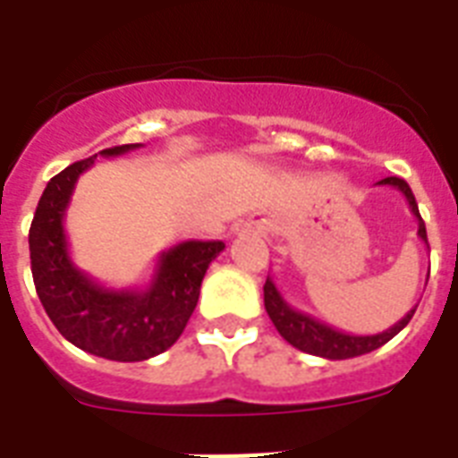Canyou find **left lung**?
<instances>
[{
    "instance_id": "obj_1",
    "label": "left lung",
    "mask_w": 458,
    "mask_h": 458,
    "mask_svg": "<svg viewBox=\"0 0 458 458\" xmlns=\"http://www.w3.org/2000/svg\"><path fill=\"white\" fill-rule=\"evenodd\" d=\"M377 185H390L404 194V199L409 201L411 214L416 216V221H419V237L428 244L426 223H423V218H420L419 204H416V197H413L409 182L392 175V178L380 180ZM264 306H266V311H268V316H271L276 330H278V333L283 335L293 347H297L300 352H306V354L330 359V361L354 359V356L369 354V352H373V349L383 347L385 342H390L394 335L402 333V330L409 326V320H411L413 311H416V309H411V311L406 313L404 318L397 320L394 326L383 330V333L352 335V333H344V330H337V327L333 326H327V323L313 318V316H309V313L297 311L294 306L287 304L285 297L280 294L278 285H276L271 278L266 280V285H264Z\"/></svg>"
}]
</instances>
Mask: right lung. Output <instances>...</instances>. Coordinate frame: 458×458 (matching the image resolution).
Instances as JSON below:
<instances>
[{
	"label": "right lung",
	"instance_id": "right-lung-1",
	"mask_svg": "<svg viewBox=\"0 0 458 458\" xmlns=\"http://www.w3.org/2000/svg\"><path fill=\"white\" fill-rule=\"evenodd\" d=\"M140 147L121 145L99 154L121 157ZM95 158L97 154L71 164L47 182L28 235L32 280L47 316L71 344L109 361H145L182 335L199 300L204 273L225 244L187 240L158 254L145 287L102 285L73 264L64 228L75 182Z\"/></svg>",
	"mask_w": 458,
	"mask_h": 458
}]
</instances>
